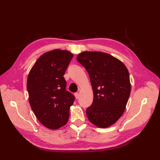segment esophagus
Returning a JSON list of instances; mask_svg holds the SVG:
<instances>
[{
    "label": "esophagus",
    "mask_w": 160,
    "mask_h": 160,
    "mask_svg": "<svg viewBox=\"0 0 160 160\" xmlns=\"http://www.w3.org/2000/svg\"><path fill=\"white\" fill-rule=\"evenodd\" d=\"M75 98L77 99H79V93H75Z\"/></svg>",
    "instance_id": "obj_1"
}]
</instances>
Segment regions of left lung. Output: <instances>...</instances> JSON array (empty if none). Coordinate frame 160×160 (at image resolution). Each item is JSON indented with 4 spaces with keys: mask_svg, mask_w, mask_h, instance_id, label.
Returning <instances> with one entry per match:
<instances>
[{
    "mask_svg": "<svg viewBox=\"0 0 160 160\" xmlns=\"http://www.w3.org/2000/svg\"><path fill=\"white\" fill-rule=\"evenodd\" d=\"M89 75L93 101L86 109L89 122L106 128L115 123L125 109L131 93L129 74L122 61L108 53L84 51L77 56Z\"/></svg>",
    "mask_w": 160,
    "mask_h": 160,
    "instance_id": "left-lung-1",
    "label": "left lung"
}]
</instances>
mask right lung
<instances>
[{
	"mask_svg": "<svg viewBox=\"0 0 160 160\" xmlns=\"http://www.w3.org/2000/svg\"><path fill=\"white\" fill-rule=\"evenodd\" d=\"M73 55L55 49L42 55L28 74L27 88L28 101L38 120L51 129L65 125L75 97L66 91L63 75Z\"/></svg>",
	"mask_w": 160,
	"mask_h": 160,
	"instance_id": "add662e5",
	"label": "right lung"
}]
</instances>
